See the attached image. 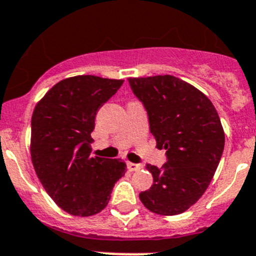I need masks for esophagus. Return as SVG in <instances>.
Returning a JSON list of instances; mask_svg holds the SVG:
<instances>
[{"label": "esophagus", "mask_w": 256, "mask_h": 256, "mask_svg": "<svg viewBox=\"0 0 256 256\" xmlns=\"http://www.w3.org/2000/svg\"><path fill=\"white\" fill-rule=\"evenodd\" d=\"M142 164H135V163H130V162H128V169L130 172L139 170V169H142Z\"/></svg>", "instance_id": "34e87169"}]
</instances>
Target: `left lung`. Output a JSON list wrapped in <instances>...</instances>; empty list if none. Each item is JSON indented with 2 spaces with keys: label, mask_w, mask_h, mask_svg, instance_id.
<instances>
[{
  "label": "left lung",
  "mask_w": 256,
  "mask_h": 256,
  "mask_svg": "<svg viewBox=\"0 0 256 256\" xmlns=\"http://www.w3.org/2000/svg\"><path fill=\"white\" fill-rule=\"evenodd\" d=\"M128 83L146 110L156 148L166 150L162 168L146 166L154 183L140 200L154 214H182L202 197L218 166L225 146L218 114L200 90L169 74Z\"/></svg>",
  "instance_id": "8db88e82"
}]
</instances>
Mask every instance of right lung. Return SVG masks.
Returning a JSON list of instances; mask_svg holds the SVG:
<instances>
[{
  "label": "right lung",
  "mask_w": 256,
  "mask_h": 256,
  "mask_svg": "<svg viewBox=\"0 0 256 256\" xmlns=\"http://www.w3.org/2000/svg\"><path fill=\"white\" fill-rule=\"evenodd\" d=\"M122 80L77 76L60 80L38 102L31 117V160L52 200L74 216H92L108 204L125 174L121 159L90 156L97 111Z\"/></svg>",
  "instance_id": "obj_1"
}]
</instances>
